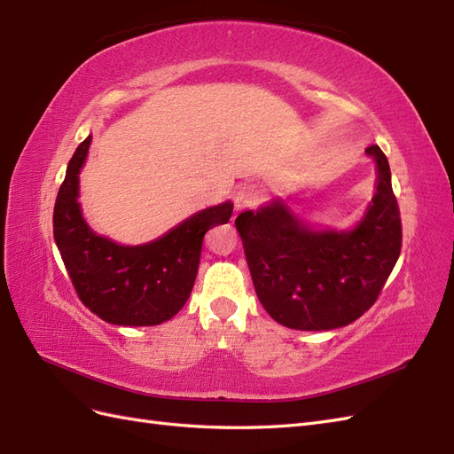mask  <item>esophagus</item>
<instances>
[{"label": "esophagus", "instance_id": "esophagus-1", "mask_svg": "<svg viewBox=\"0 0 454 454\" xmlns=\"http://www.w3.org/2000/svg\"><path fill=\"white\" fill-rule=\"evenodd\" d=\"M259 200H261V187L255 184H244L235 195V208L237 212L254 208Z\"/></svg>", "mask_w": 454, "mask_h": 454}]
</instances>
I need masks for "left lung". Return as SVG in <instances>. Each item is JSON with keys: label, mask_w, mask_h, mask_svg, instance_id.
I'll list each match as a JSON object with an SVG mask.
<instances>
[{"label": "left lung", "mask_w": 454, "mask_h": 454, "mask_svg": "<svg viewBox=\"0 0 454 454\" xmlns=\"http://www.w3.org/2000/svg\"><path fill=\"white\" fill-rule=\"evenodd\" d=\"M377 162V191L350 231H314L282 200L242 212L237 229L261 305L278 324L322 332L348 325L373 307L402 252V219L388 159Z\"/></svg>", "instance_id": "left-lung-1"}]
</instances>
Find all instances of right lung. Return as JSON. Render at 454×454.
I'll return each mask as SVG.
<instances>
[{"label": "right lung", "mask_w": 454, "mask_h": 454, "mask_svg": "<svg viewBox=\"0 0 454 454\" xmlns=\"http://www.w3.org/2000/svg\"><path fill=\"white\" fill-rule=\"evenodd\" d=\"M90 136L67 164L54 204V242L83 305L115 325H157L182 310L197 278L206 231L229 222L232 204L197 212L160 239L122 246L96 235L81 214L79 172Z\"/></svg>", "instance_id": "add662e5"}]
</instances>
